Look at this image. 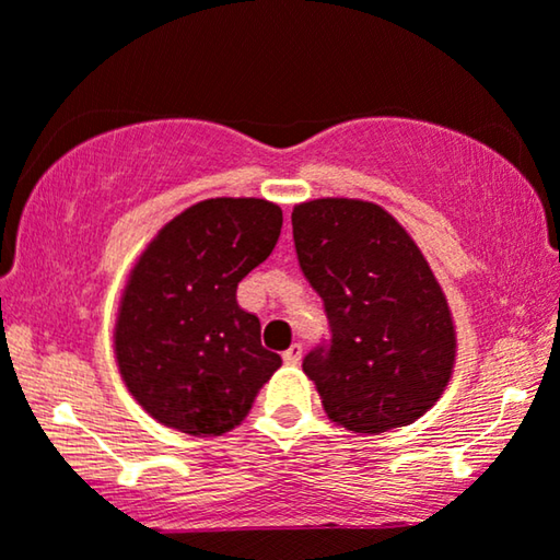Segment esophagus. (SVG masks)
<instances>
[{
    "label": "esophagus",
    "instance_id": "1",
    "mask_svg": "<svg viewBox=\"0 0 560 560\" xmlns=\"http://www.w3.org/2000/svg\"><path fill=\"white\" fill-rule=\"evenodd\" d=\"M301 357H303V347H301V343H293V347H290L288 351H285V354H282V359H285V364H298V362H301Z\"/></svg>",
    "mask_w": 560,
    "mask_h": 560
}]
</instances>
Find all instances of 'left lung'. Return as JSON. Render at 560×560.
Segmentation results:
<instances>
[{
  "label": "left lung",
  "mask_w": 560,
  "mask_h": 560,
  "mask_svg": "<svg viewBox=\"0 0 560 560\" xmlns=\"http://www.w3.org/2000/svg\"><path fill=\"white\" fill-rule=\"evenodd\" d=\"M293 240L331 328L303 359L328 420L359 435L416 423L456 364L454 316L416 240L362 198L298 203Z\"/></svg>",
  "instance_id": "obj_1"
}]
</instances>
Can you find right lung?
Wrapping results in <instances>:
<instances>
[{
  "instance_id": "obj_1",
  "label": "right lung",
  "mask_w": 560,
  "mask_h": 560,
  "mask_svg": "<svg viewBox=\"0 0 560 560\" xmlns=\"http://www.w3.org/2000/svg\"><path fill=\"white\" fill-rule=\"evenodd\" d=\"M278 203L206 198L152 236L127 275L114 357L129 395L173 431L224 435L247 418L282 359L236 285L275 249Z\"/></svg>"
}]
</instances>
